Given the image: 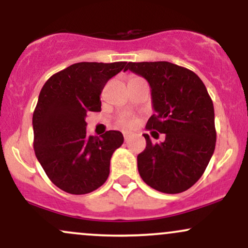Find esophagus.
Segmentation results:
<instances>
[{
  "label": "esophagus",
  "mask_w": 248,
  "mask_h": 248,
  "mask_svg": "<svg viewBox=\"0 0 248 248\" xmlns=\"http://www.w3.org/2000/svg\"><path fill=\"white\" fill-rule=\"evenodd\" d=\"M132 135H133V134L130 133V132H124V140H126V141H127L128 139H129Z\"/></svg>",
  "instance_id": "esophagus-1"
}]
</instances>
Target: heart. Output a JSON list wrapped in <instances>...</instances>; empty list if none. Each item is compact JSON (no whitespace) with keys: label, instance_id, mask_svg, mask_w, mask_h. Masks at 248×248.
Returning <instances> with one entry per match:
<instances>
[{"label":"heart","instance_id":"b5f03b06","mask_svg":"<svg viewBox=\"0 0 248 248\" xmlns=\"http://www.w3.org/2000/svg\"><path fill=\"white\" fill-rule=\"evenodd\" d=\"M119 122H120L124 127H133L134 124H136V119L130 114H124L120 118Z\"/></svg>","mask_w":248,"mask_h":248}]
</instances>
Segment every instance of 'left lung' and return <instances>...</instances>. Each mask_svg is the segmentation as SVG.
<instances>
[{"label":"left lung","mask_w":248,"mask_h":248,"mask_svg":"<svg viewBox=\"0 0 248 248\" xmlns=\"http://www.w3.org/2000/svg\"><path fill=\"white\" fill-rule=\"evenodd\" d=\"M127 70L152 88L155 114L146 128L166 135L153 144L143 134L147 146L138 155L139 173L157 191H186L202 177L216 147L215 109L205 85L195 72L169 62H128Z\"/></svg>","instance_id":"1"}]
</instances>
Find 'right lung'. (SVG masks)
Segmentation results:
<instances>
[{"mask_svg": "<svg viewBox=\"0 0 248 248\" xmlns=\"http://www.w3.org/2000/svg\"><path fill=\"white\" fill-rule=\"evenodd\" d=\"M126 62H77L50 77L32 116L33 149L47 177L62 191L85 195L109 175L110 157L124 135L108 130L100 139L86 135L87 113L100 112L106 82Z\"/></svg>", "mask_w": 248, "mask_h": 248, "instance_id": "obj_1", "label": "right lung"}]
</instances>
